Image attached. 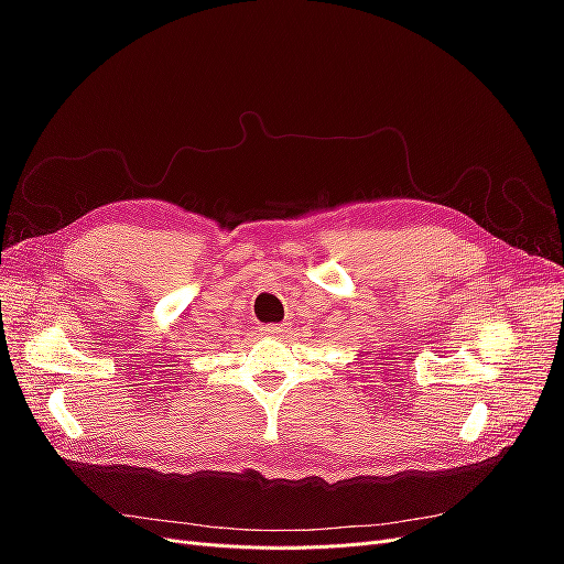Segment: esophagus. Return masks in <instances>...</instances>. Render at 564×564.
Returning a JSON list of instances; mask_svg holds the SVG:
<instances>
[{
  "label": "esophagus",
  "instance_id": "1",
  "mask_svg": "<svg viewBox=\"0 0 564 564\" xmlns=\"http://www.w3.org/2000/svg\"><path fill=\"white\" fill-rule=\"evenodd\" d=\"M286 332H289L286 324H263L261 327V334L268 338H282Z\"/></svg>",
  "mask_w": 564,
  "mask_h": 564
}]
</instances>
